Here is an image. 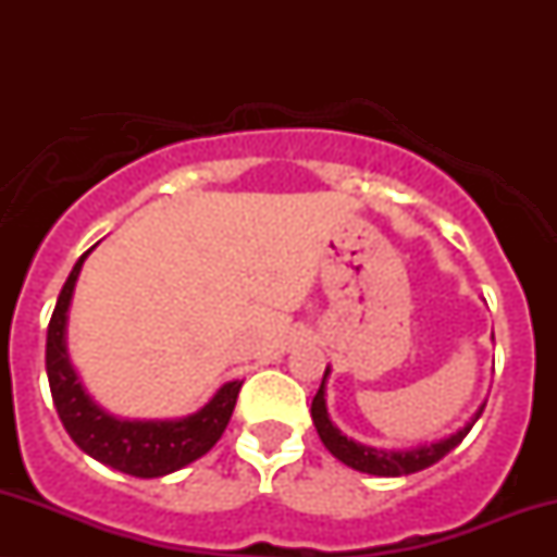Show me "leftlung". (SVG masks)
I'll return each mask as SVG.
<instances>
[{"label":"left lung","instance_id":"obj_1","mask_svg":"<svg viewBox=\"0 0 557 557\" xmlns=\"http://www.w3.org/2000/svg\"><path fill=\"white\" fill-rule=\"evenodd\" d=\"M330 369L322 376V385H319L314 400H311V419H314V426L322 437V443L337 461H343L350 469L363 471V474H374V476H406V474H417L421 469H430L432 463H437L440 458H445L447 453L453 450L461 440L469 434L474 421L482 417L484 406L479 408L476 417L463 426L461 432L450 434V437L440 440V443L417 447V450H376V447L354 443L345 434H341L335 424H332L327 417V406H324V380H327Z\"/></svg>","mask_w":557,"mask_h":557}]
</instances>
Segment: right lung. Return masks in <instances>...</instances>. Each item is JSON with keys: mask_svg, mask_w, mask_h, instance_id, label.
<instances>
[{"mask_svg": "<svg viewBox=\"0 0 557 557\" xmlns=\"http://www.w3.org/2000/svg\"><path fill=\"white\" fill-rule=\"evenodd\" d=\"M86 257L88 251L75 261L73 272L57 298L52 319H49L47 376L54 408L73 443L99 463L140 479L172 474L212 450L233 417L243 382H227L201 411L177 421H127L101 411L83 393L65 350L67 306Z\"/></svg>", "mask_w": 557, "mask_h": 557, "instance_id": "add662e5", "label": "right lung"}]
</instances>
